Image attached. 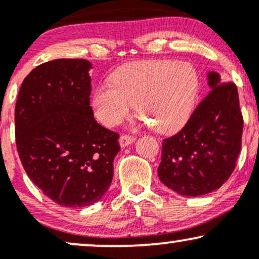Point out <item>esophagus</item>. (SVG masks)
<instances>
[{
  "label": "esophagus",
  "instance_id": "1",
  "mask_svg": "<svg viewBox=\"0 0 259 259\" xmlns=\"http://www.w3.org/2000/svg\"><path fill=\"white\" fill-rule=\"evenodd\" d=\"M134 141H135V138H134V136H130V135H121L119 138V144L121 147L129 146V145L133 144Z\"/></svg>",
  "mask_w": 259,
  "mask_h": 259
}]
</instances>
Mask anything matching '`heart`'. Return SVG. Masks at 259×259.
Wrapping results in <instances>:
<instances>
[{"instance_id": "1", "label": "heart", "mask_w": 259, "mask_h": 259, "mask_svg": "<svg viewBox=\"0 0 259 259\" xmlns=\"http://www.w3.org/2000/svg\"><path fill=\"white\" fill-rule=\"evenodd\" d=\"M195 69L183 62L141 61L123 65L112 75V84L95 89L91 107L107 126L125 120L136 105L156 132L170 134L185 124L197 94Z\"/></svg>"}]
</instances>
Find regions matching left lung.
Instances as JSON below:
<instances>
[{"label":"left lung","instance_id":"8db88e82","mask_svg":"<svg viewBox=\"0 0 259 259\" xmlns=\"http://www.w3.org/2000/svg\"><path fill=\"white\" fill-rule=\"evenodd\" d=\"M209 92L185 126L163 140L159 180L181 196L196 197L218 190L234 171L241 151L243 118L234 82L207 74Z\"/></svg>","mask_w":259,"mask_h":259}]
</instances>
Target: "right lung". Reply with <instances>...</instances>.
<instances>
[{"label":"right lung","instance_id":"1","mask_svg":"<svg viewBox=\"0 0 259 259\" xmlns=\"http://www.w3.org/2000/svg\"><path fill=\"white\" fill-rule=\"evenodd\" d=\"M91 68L86 59L46 62L28 74L18 94V154L32 183L59 206L99 202L120 151L119 135L94 118Z\"/></svg>","mask_w":259,"mask_h":259}]
</instances>
